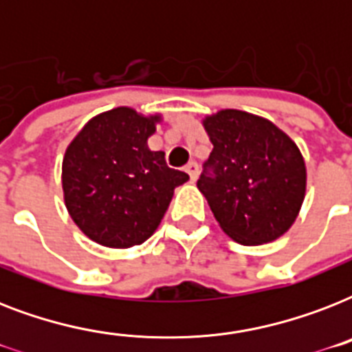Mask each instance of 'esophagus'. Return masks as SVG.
<instances>
[{
  "mask_svg": "<svg viewBox=\"0 0 352 352\" xmlns=\"http://www.w3.org/2000/svg\"><path fill=\"white\" fill-rule=\"evenodd\" d=\"M184 171H186L188 175H190V179H192V181H195V179H197V175H199L197 162H190V164L184 168Z\"/></svg>",
  "mask_w": 352,
  "mask_h": 352,
  "instance_id": "esophagus-1",
  "label": "esophagus"
}]
</instances>
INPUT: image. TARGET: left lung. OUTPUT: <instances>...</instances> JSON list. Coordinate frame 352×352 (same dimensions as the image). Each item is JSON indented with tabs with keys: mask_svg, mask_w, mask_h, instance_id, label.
<instances>
[{
	"mask_svg": "<svg viewBox=\"0 0 352 352\" xmlns=\"http://www.w3.org/2000/svg\"><path fill=\"white\" fill-rule=\"evenodd\" d=\"M214 149L197 188L219 226L241 245L278 239L294 225L305 199L300 149L270 120L223 109L203 120Z\"/></svg>",
	"mask_w": 352,
	"mask_h": 352,
	"instance_id": "8db88e82",
	"label": "left lung"
}]
</instances>
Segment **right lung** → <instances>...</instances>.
I'll return each mask as SVG.
<instances>
[{
  "label": "right lung",
  "mask_w": 352,
  "mask_h": 352,
  "mask_svg": "<svg viewBox=\"0 0 352 352\" xmlns=\"http://www.w3.org/2000/svg\"><path fill=\"white\" fill-rule=\"evenodd\" d=\"M160 115L115 107L91 118L65 149L63 199L80 230L98 245L129 248L153 235L173 190L190 179L171 170L148 138Z\"/></svg>",
  "instance_id": "1"
}]
</instances>
